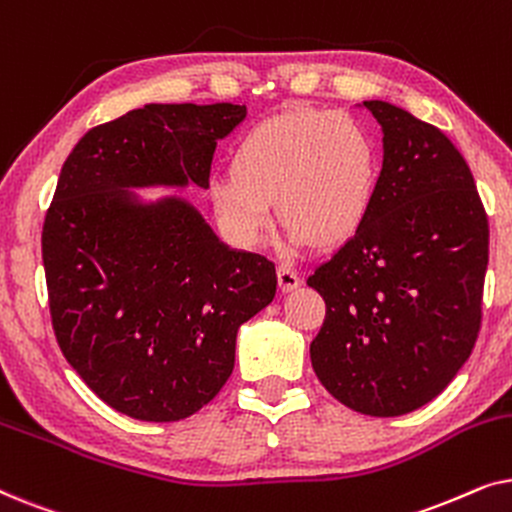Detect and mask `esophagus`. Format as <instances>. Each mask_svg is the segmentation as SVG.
<instances>
[{"mask_svg": "<svg viewBox=\"0 0 512 512\" xmlns=\"http://www.w3.org/2000/svg\"><path fill=\"white\" fill-rule=\"evenodd\" d=\"M277 277H279V289H282L284 293H289V291L298 289V286H300L298 272L293 270V268H289V265H279Z\"/></svg>", "mask_w": 512, "mask_h": 512, "instance_id": "obj_1", "label": "esophagus"}]
</instances>
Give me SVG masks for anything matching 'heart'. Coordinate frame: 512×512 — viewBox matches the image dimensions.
<instances>
[{
	"instance_id": "b5f03b06",
	"label": "heart",
	"mask_w": 512,
	"mask_h": 512,
	"mask_svg": "<svg viewBox=\"0 0 512 512\" xmlns=\"http://www.w3.org/2000/svg\"><path fill=\"white\" fill-rule=\"evenodd\" d=\"M380 144L347 111L293 109L258 123L235 146L233 170L209 184L212 205L242 244H258L275 219L291 247L345 242L368 219L380 186Z\"/></svg>"
}]
</instances>
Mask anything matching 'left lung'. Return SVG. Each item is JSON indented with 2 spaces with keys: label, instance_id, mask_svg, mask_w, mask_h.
I'll return each instance as SVG.
<instances>
[{
  "label": "left lung",
  "instance_id": "1",
  "mask_svg": "<svg viewBox=\"0 0 512 512\" xmlns=\"http://www.w3.org/2000/svg\"><path fill=\"white\" fill-rule=\"evenodd\" d=\"M382 125L380 186L363 226L307 286L326 300L310 345L342 405L398 417L433 401L473 352L489 226L466 160L436 125L366 100Z\"/></svg>",
  "mask_w": 512,
  "mask_h": 512
}]
</instances>
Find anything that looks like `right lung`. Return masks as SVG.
Listing matches in <instances>:
<instances>
[{
    "instance_id": "obj_1",
    "label": "right lung",
    "mask_w": 512,
    "mask_h": 512,
    "mask_svg": "<svg viewBox=\"0 0 512 512\" xmlns=\"http://www.w3.org/2000/svg\"><path fill=\"white\" fill-rule=\"evenodd\" d=\"M247 104H144L81 137L62 165L41 254L58 345L81 380L142 422L191 417L272 303L268 258L230 249L184 195L209 188L216 142Z\"/></svg>"
}]
</instances>
